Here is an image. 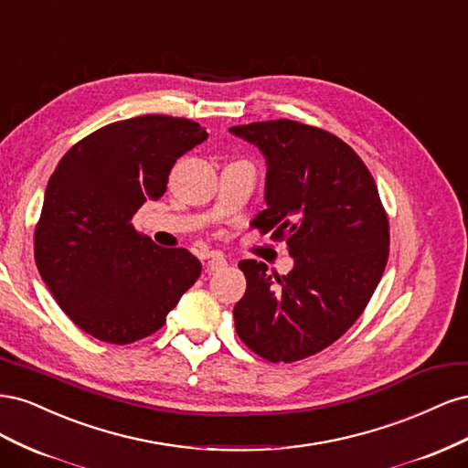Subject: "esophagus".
<instances>
[{
	"mask_svg": "<svg viewBox=\"0 0 468 468\" xmlns=\"http://www.w3.org/2000/svg\"><path fill=\"white\" fill-rule=\"evenodd\" d=\"M226 265H229V261H226L222 253H212L207 261V271H222Z\"/></svg>",
	"mask_w": 468,
	"mask_h": 468,
	"instance_id": "34e87169",
	"label": "esophagus"
}]
</instances>
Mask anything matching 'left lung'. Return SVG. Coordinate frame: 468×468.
<instances>
[{
	"instance_id": "obj_1",
	"label": "left lung",
	"mask_w": 468,
	"mask_h": 468,
	"mask_svg": "<svg viewBox=\"0 0 468 468\" xmlns=\"http://www.w3.org/2000/svg\"><path fill=\"white\" fill-rule=\"evenodd\" d=\"M265 155L267 208L251 220L285 239L287 275L239 261L246 294L234 306L239 339L271 363L332 346L365 310L388 260V218L369 169L344 140L289 119L232 126Z\"/></svg>"
}]
</instances>
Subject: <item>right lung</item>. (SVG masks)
Returning a JSON list of instances; mask_svg holds the SVG:
<instances>
[{"label": "right lung", "mask_w": 468, "mask_h": 468, "mask_svg": "<svg viewBox=\"0 0 468 468\" xmlns=\"http://www.w3.org/2000/svg\"><path fill=\"white\" fill-rule=\"evenodd\" d=\"M207 138L189 119L143 115L91 133L56 165L35 229V261L83 332L117 346L143 339L199 279L191 251L155 246L133 217L160 199L179 155Z\"/></svg>", "instance_id": "right-lung-1"}]
</instances>
